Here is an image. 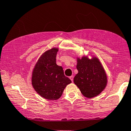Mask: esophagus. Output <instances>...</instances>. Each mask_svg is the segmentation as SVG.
Listing matches in <instances>:
<instances>
[{
  "mask_svg": "<svg viewBox=\"0 0 131 131\" xmlns=\"http://www.w3.org/2000/svg\"><path fill=\"white\" fill-rule=\"evenodd\" d=\"M69 78H70V79L71 80V81H72V82H73V75H72V76H70Z\"/></svg>",
  "mask_w": 131,
  "mask_h": 131,
  "instance_id": "esophagus-1",
  "label": "esophagus"
}]
</instances>
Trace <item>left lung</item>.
<instances>
[{"instance_id": "8db88e82", "label": "left lung", "mask_w": 131, "mask_h": 131, "mask_svg": "<svg viewBox=\"0 0 131 131\" xmlns=\"http://www.w3.org/2000/svg\"><path fill=\"white\" fill-rule=\"evenodd\" d=\"M78 73L73 78L74 83L84 96L88 98L96 97L105 89L107 77L99 60L95 58L89 59L86 57L77 58Z\"/></svg>"}]
</instances>
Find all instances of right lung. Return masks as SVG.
Wrapping results in <instances>:
<instances>
[{
    "mask_svg": "<svg viewBox=\"0 0 131 131\" xmlns=\"http://www.w3.org/2000/svg\"><path fill=\"white\" fill-rule=\"evenodd\" d=\"M58 48H53L40 57L32 75V84L34 90L42 97L57 100L62 96L67 84L72 83L64 75L61 66L56 63Z\"/></svg>",
    "mask_w": 131,
    "mask_h": 131,
    "instance_id": "obj_1",
    "label": "right lung"
}]
</instances>
